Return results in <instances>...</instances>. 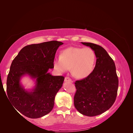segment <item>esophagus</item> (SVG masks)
<instances>
[{
    "instance_id": "obj_1",
    "label": "esophagus",
    "mask_w": 133,
    "mask_h": 133,
    "mask_svg": "<svg viewBox=\"0 0 133 133\" xmlns=\"http://www.w3.org/2000/svg\"><path fill=\"white\" fill-rule=\"evenodd\" d=\"M64 82H73V81L71 80L70 78H69V77H66L64 78Z\"/></svg>"
}]
</instances>
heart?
Returning <instances> with one entry per match:
<instances>
[{
    "instance_id": "obj_1",
    "label": "heart",
    "mask_w": 133,
    "mask_h": 133,
    "mask_svg": "<svg viewBox=\"0 0 133 133\" xmlns=\"http://www.w3.org/2000/svg\"><path fill=\"white\" fill-rule=\"evenodd\" d=\"M96 62V53L91 48L70 47L63 50L59 57L55 58L53 66L59 73L71 69V73L75 77L84 78L93 72Z\"/></svg>"
}]
</instances>
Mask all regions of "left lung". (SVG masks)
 Listing matches in <instances>:
<instances>
[{
	"mask_svg": "<svg viewBox=\"0 0 133 133\" xmlns=\"http://www.w3.org/2000/svg\"><path fill=\"white\" fill-rule=\"evenodd\" d=\"M82 43L93 49L97 60L91 75L75 83L77 90L74 104L80 113L93 117L106 111L114 104L118 79L113 60L104 48L91 43Z\"/></svg>",
	"mask_w": 133,
	"mask_h": 133,
	"instance_id": "obj_1",
	"label": "left lung"
}]
</instances>
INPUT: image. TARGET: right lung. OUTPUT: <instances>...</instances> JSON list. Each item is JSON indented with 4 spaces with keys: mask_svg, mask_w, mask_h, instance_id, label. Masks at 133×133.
<instances>
[{
    "mask_svg": "<svg viewBox=\"0 0 133 133\" xmlns=\"http://www.w3.org/2000/svg\"><path fill=\"white\" fill-rule=\"evenodd\" d=\"M63 44L53 40L28 45L13 60L6 83L7 97L13 108L24 116L37 118L52 110L55 96L62 87L64 77L52 76L48 70L54 68L56 52ZM25 75L35 81V87L29 91L20 82Z\"/></svg>",
    "mask_w": 133,
    "mask_h": 133,
    "instance_id": "obj_1",
    "label": "right lung"
}]
</instances>
